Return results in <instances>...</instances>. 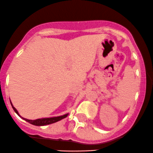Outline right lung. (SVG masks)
<instances>
[{
    "mask_svg": "<svg viewBox=\"0 0 153 153\" xmlns=\"http://www.w3.org/2000/svg\"><path fill=\"white\" fill-rule=\"evenodd\" d=\"M10 102H11V101H10ZM11 106H12L13 109L14 110V111H15V112L17 113L18 115L20 117H22L19 115V112H18L17 110L14 107V106H13V104L11 103ZM68 114H63V115H61V116L53 117L42 118V119H36V120H33L26 119V118H24V117H22V118L23 120H25V121H27V122L30 123V124L34 125V126H47V125L52 124V123H56V122H57V121L61 120L63 119V118L66 117L68 116Z\"/></svg>",
    "mask_w": 153,
    "mask_h": 153,
    "instance_id": "1",
    "label": "right lung"
}]
</instances>
